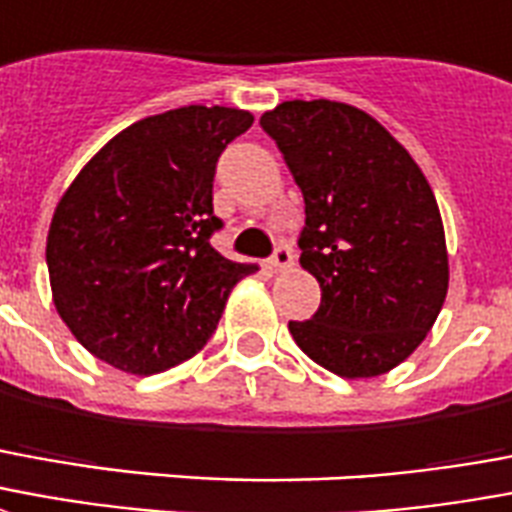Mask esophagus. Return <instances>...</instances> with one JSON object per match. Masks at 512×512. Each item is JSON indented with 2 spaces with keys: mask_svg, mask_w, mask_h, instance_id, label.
Returning <instances> with one entry per match:
<instances>
[{
  "mask_svg": "<svg viewBox=\"0 0 512 512\" xmlns=\"http://www.w3.org/2000/svg\"><path fill=\"white\" fill-rule=\"evenodd\" d=\"M268 266H271V271H285V268L293 266V249L287 244L276 246L274 255L268 260Z\"/></svg>",
  "mask_w": 512,
  "mask_h": 512,
  "instance_id": "34e87169",
  "label": "esophagus"
}]
</instances>
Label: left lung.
<instances>
[{"label": "left lung", "mask_w": 512, "mask_h": 512, "mask_svg": "<svg viewBox=\"0 0 512 512\" xmlns=\"http://www.w3.org/2000/svg\"><path fill=\"white\" fill-rule=\"evenodd\" d=\"M304 192L301 268L320 282L295 344L328 372L363 380L407 361L448 295V246L410 151L355 105L287 100L260 116Z\"/></svg>", "instance_id": "left-lung-1"}]
</instances>
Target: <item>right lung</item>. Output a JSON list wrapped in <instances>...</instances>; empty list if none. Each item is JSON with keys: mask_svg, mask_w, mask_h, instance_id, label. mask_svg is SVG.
<instances>
[{"mask_svg": "<svg viewBox=\"0 0 512 512\" xmlns=\"http://www.w3.org/2000/svg\"><path fill=\"white\" fill-rule=\"evenodd\" d=\"M255 116L187 105L121 130L59 200L45 260L64 325L127 374L168 372L208 342L230 290L257 266L211 246L214 170Z\"/></svg>", "mask_w": 512, "mask_h": 512, "instance_id": "right-lung-1", "label": "right lung"}]
</instances>
